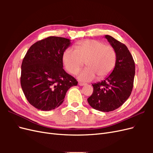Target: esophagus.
Listing matches in <instances>:
<instances>
[{
    "label": "esophagus",
    "instance_id": "1",
    "mask_svg": "<svg viewBox=\"0 0 153 153\" xmlns=\"http://www.w3.org/2000/svg\"><path fill=\"white\" fill-rule=\"evenodd\" d=\"M78 85H79L80 86H83V85H85V83H82V82H78Z\"/></svg>",
    "mask_w": 153,
    "mask_h": 153
}]
</instances>
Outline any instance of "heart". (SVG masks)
Returning <instances> with one entry per match:
<instances>
[{
	"label": "heart",
	"mask_w": 153,
	"mask_h": 153,
	"mask_svg": "<svg viewBox=\"0 0 153 153\" xmlns=\"http://www.w3.org/2000/svg\"><path fill=\"white\" fill-rule=\"evenodd\" d=\"M62 61L66 70L72 75L84 66H87L78 75V79L89 82L98 76V79L108 76L115 68L117 53L115 49L103 41L87 39L78 42L75 50L66 48L62 55Z\"/></svg>",
	"instance_id": "obj_1"
}]
</instances>
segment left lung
<instances>
[{
    "label": "left lung",
    "instance_id": "left-lung-1",
    "mask_svg": "<svg viewBox=\"0 0 153 153\" xmlns=\"http://www.w3.org/2000/svg\"><path fill=\"white\" fill-rule=\"evenodd\" d=\"M105 38L116 52V64L113 71L104 80L92 84L93 92L87 101L93 108L108 112L122 106L130 96L135 66L126 45L110 36L106 35Z\"/></svg>",
    "mask_w": 153,
    "mask_h": 153
}]
</instances>
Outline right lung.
<instances>
[{"instance_id":"obj_1","label":"right lung","mask_w":153,"mask_h":153,"mask_svg":"<svg viewBox=\"0 0 153 153\" xmlns=\"http://www.w3.org/2000/svg\"><path fill=\"white\" fill-rule=\"evenodd\" d=\"M70 39L50 36L37 41L23 59L20 84L29 103L41 110L61 105L68 90L76 85L75 78L64 70L62 55Z\"/></svg>"}]
</instances>
